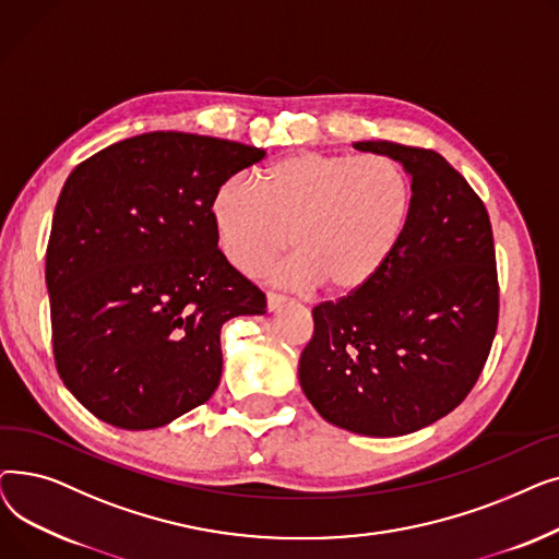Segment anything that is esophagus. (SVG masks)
Returning a JSON list of instances; mask_svg holds the SVG:
<instances>
[{"mask_svg":"<svg viewBox=\"0 0 559 559\" xmlns=\"http://www.w3.org/2000/svg\"><path fill=\"white\" fill-rule=\"evenodd\" d=\"M285 301H287V299H285L283 295H278V292H267V308H270L272 312L278 310Z\"/></svg>","mask_w":559,"mask_h":559,"instance_id":"esophagus-1","label":"esophagus"}]
</instances>
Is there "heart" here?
Listing matches in <instances>:
<instances>
[{
    "label": "heart",
    "mask_w": 559,
    "mask_h": 559,
    "mask_svg": "<svg viewBox=\"0 0 559 559\" xmlns=\"http://www.w3.org/2000/svg\"><path fill=\"white\" fill-rule=\"evenodd\" d=\"M413 194L405 165L392 156L297 152L264 167L258 186L245 176L226 179L211 199V217L233 267L264 270L292 235L297 255L276 278L348 297L399 251Z\"/></svg>",
    "instance_id": "b5f03b06"
}]
</instances>
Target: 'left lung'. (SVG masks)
I'll use <instances>...</instances> for the list:
<instances>
[{"label": "left lung", "instance_id": "8db88e82", "mask_svg": "<svg viewBox=\"0 0 559 559\" xmlns=\"http://www.w3.org/2000/svg\"><path fill=\"white\" fill-rule=\"evenodd\" d=\"M413 179L403 242L367 287L312 308L299 360L308 401L329 424L399 437L447 417L474 390L498 326V274L483 199L424 146L356 142Z\"/></svg>", "mask_w": 559, "mask_h": 559}]
</instances>
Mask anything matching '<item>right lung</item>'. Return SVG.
<instances>
[{"label": "right lung", "mask_w": 559, "mask_h": 559, "mask_svg": "<svg viewBox=\"0 0 559 559\" xmlns=\"http://www.w3.org/2000/svg\"><path fill=\"white\" fill-rule=\"evenodd\" d=\"M264 150L179 131L142 133L68 176L47 245L58 376L97 419L150 430L205 403L219 331L264 314V292L217 247L215 190Z\"/></svg>", "instance_id": "right-lung-1"}]
</instances>
